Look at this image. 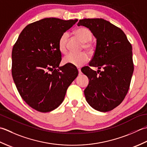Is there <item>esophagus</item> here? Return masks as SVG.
<instances>
[{"mask_svg": "<svg viewBox=\"0 0 147 147\" xmlns=\"http://www.w3.org/2000/svg\"><path fill=\"white\" fill-rule=\"evenodd\" d=\"M77 69H78V71H79V75H81L82 72H81V70H80V68H77Z\"/></svg>", "mask_w": 147, "mask_h": 147, "instance_id": "obj_1", "label": "esophagus"}]
</instances>
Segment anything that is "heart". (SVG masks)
<instances>
[{
  "label": "heart",
  "instance_id": "1",
  "mask_svg": "<svg viewBox=\"0 0 147 147\" xmlns=\"http://www.w3.org/2000/svg\"><path fill=\"white\" fill-rule=\"evenodd\" d=\"M75 35L83 42V47L89 52L92 51V45L90 42L92 38V33L90 30L86 27L81 26L75 30ZM69 35L67 32L63 34L58 41V48L62 53L67 52V44ZM88 60V56L86 53H70L63 58L65 63L70 64L73 66L79 67Z\"/></svg>",
  "mask_w": 147,
  "mask_h": 147
}]
</instances>
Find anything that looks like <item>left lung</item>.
<instances>
[{
  "label": "left lung",
  "instance_id": "1",
  "mask_svg": "<svg viewBox=\"0 0 147 147\" xmlns=\"http://www.w3.org/2000/svg\"><path fill=\"white\" fill-rule=\"evenodd\" d=\"M77 25L89 28L96 38L89 66L98 70L89 67L81 70L89 79L84 90L86 100L96 110L110 111L121 103L129 88L134 71L132 46L124 32L109 21L85 18Z\"/></svg>",
  "mask_w": 147,
  "mask_h": 147
}]
</instances>
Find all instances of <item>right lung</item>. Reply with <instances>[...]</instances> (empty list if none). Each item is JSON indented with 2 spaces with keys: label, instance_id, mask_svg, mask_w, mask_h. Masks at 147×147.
<instances>
[{
  "label": "right lung",
  "instance_id": "add662e5",
  "mask_svg": "<svg viewBox=\"0 0 147 147\" xmlns=\"http://www.w3.org/2000/svg\"><path fill=\"white\" fill-rule=\"evenodd\" d=\"M77 19L46 18L29 24L12 51V76L18 91L30 107L48 112L64 100L67 88L78 76L72 65L59 67L58 41Z\"/></svg>",
  "mask_w": 147,
  "mask_h": 147
}]
</instances>
